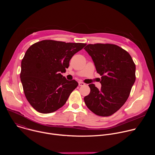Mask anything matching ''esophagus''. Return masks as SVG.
<instances>
[{
	"mask_svg": "<svg viewBox=\"0 0 155 155\" xmlns=\"http://www.w3.org/2000/svg\"><path fill=\"white\" fill-rule=\"evenodd\" d=\"M78 85H79L80 86H84V85H85V83H84L83 82L80 81V82H78Z\"/></svg>",
	"mask_w": 155,
	"mask_h": 155,
	"instance_id": "obj_1",
	"label": "esophagus"
}]
</instances>
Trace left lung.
Returning a JSON list of instances; mask_svg holds the SVG:
<instances>
[{
    "mask_svg": "<svg viewBox=\"0 0 155 155\" xmlns=\"http://www.w3.org/2000/svg\"><path fill=\"white\" fill-rule=\"evenodd\" d=\"M91 57L101 75V88L89 84L86 105L97 115H113L127 101L136 80V65L130 55L114 44H89L84 48Z\"/></svg>",
    "mask_w": 155,
    "mask_h": 155,
    "instance_id": "obj_1",
    "label": "left lung"
}]
</instances>
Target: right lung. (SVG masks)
<instances>
[{"label": "right lung", "instance_id": "1", "mask_svg": "<svg viewBox=\"0 0 155 155\" xmlns=\"http://www.w3.org/2000/svg\"><path fill=\"white\" fill-rule=\"evenodd\" d=\"M85 43L41 40L31 45L21 61V81L25 96L37 112L50 114L62 107L78 86L61 75Z\"/></svg>", "mask_w": 155, "mask_h": 155}]
</instances>
